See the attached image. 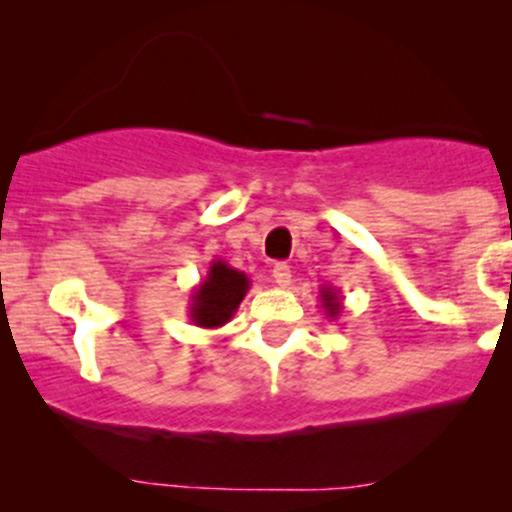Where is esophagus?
<instances>
[{
    "mask_svg": "<svg viewBox=\"0 0 512 512\" xmlns=\"http://www.w3.org/2000/svg\"><path fill=\"white\" fill-rule=\"evenodd\" d=\"M272 276H274L276 286H281V289L291 286V267L286 262H276L272 269Z\"/></svg>",
    "mask_w": 512,
    "mask_h": 512,
    "instance_id": "esophagus-1",
    "label": "esophagus"
}]
</instances>
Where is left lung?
<instances>
[{
  "instance_id": "8db88e82",
  "label": "left lung",
  "mask_w": 512,
  "mask_h": 512,
  "mask_svg": "<svg viewBox=\"0 0 512 512\" xmlns=\"http://www.w3.org/2000/svg\"><path fill=\"white\" fill-rule=\"evenodd\" d=\"M344 296H339V291L334 289V286H322L320 289V303H322V310H325L327 317H339V313L344 310Z\"/></svg>"
}]
</instances>
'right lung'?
<instances>
[{"mask_svg": "<svg viewBox=\"0 0 512 512\" xmlns=\"http://www.w3.org/2000/svg\"><path fill=\"white\" fill-rule=\"evenodd\" d=\"M250 289V279L245 272H238L223 260L209 264V272L197 284L190 296V320L192 325L204 330L223 327L233 315L238 305L243 303L245 293Z\"/></svg>", "mask_w": 512, "mask_h": 512, "instance_id": "obj_1", "label": "right lung"}]
</instances>
